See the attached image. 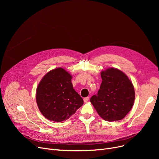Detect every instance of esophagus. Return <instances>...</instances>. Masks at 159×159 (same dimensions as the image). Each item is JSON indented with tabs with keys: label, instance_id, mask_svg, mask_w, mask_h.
I'll return each mask as SVG.
<instances>
[{
	"label": "esophagus",
	"instance_id": "esophagus-1",
	"mask_svg": "<svg viewBox=\"0 0 159 159\" xmlns=\"http://www.w3.org/2000/svg\"><path fill=\"white\" fill-rule=\"evenodd\" d=\"M88 101H89V97L84 98V102H87Z\"/></svg>",
	"mask_w": 159,
	"mask_h": 159
}]
</instances>
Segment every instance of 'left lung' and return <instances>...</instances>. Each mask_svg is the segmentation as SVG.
Segmentation results:
<instances>
[{
  "mask_svg": "<svg viewBox=\"0 0 159 159\" xmlns=\"http://www.w3.org/2000/svg\"><path fill=\"white\" fill-rule=\"evenodd\" d=\"M102 83L97 95L90 102L98 114L109 122L124 119L135 101L134 87L127 75L120 70L110 68L101 73Z\"/></svg>",
  "mask_w": 159,
  "mask_h": 159,
  "instance_id": "left-lung-1",
  "label": "left lung"
}]
</instances>
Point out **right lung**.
<instances>
[{"label":"right lung","mask_w":159,"mask_h":159,"mask_svg":"<svg viewBox=\"0 0 159 159\" xmlns=\"http://www.w3.org/2000/svg\"><path fill=\"white\" fill-rule=\"evenodd\" d=\"M71 79L68 71L58 68L47 73L39 82L36 93L37 106L49 120H66L84 104L73 89Z\"/></svg>","instance_id":"1"}]
</instances>
